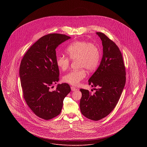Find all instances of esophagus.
<instances>
[{
    "instance_id": "obj_1",
    "label": "esophagus",
    "mask_w": 147,
    "mask_h": 147,
    "mask_svg": "<svg viewBox=\"0 0 147 147\" xmlns=\"http://www.w3.org/2000/svg\"><path fill=\"white\" fill-rule=\"evenodd\" d=\"M71 90L72 91H76L78 90V89L76 88H75V87H74V86H71Z\"/></svg>"
}]
</instances>
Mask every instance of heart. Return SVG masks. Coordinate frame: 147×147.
<instances>
[{
  "mask_svg": "<svg viewBox=\"0 0 147 147\" xmlns=\"http://www.w3.org/2000/svg\"><path fill=\"white\" fill-rule=\"evenodd\" d=\"M65 52L70 58L64 56H58L56 58V65L60 69L64 71L69 68L70 60H78V65L80 69L71 70L63 77L64 82L73 85H77L85 78V69L89 71L94 70L100 62V53L98 47L88 41L72 42L67 47Z\"/></svg>",
  "mask_w": 147,
  "mask_h": 147,
  "instance_id": "heart-1",
  "label": "heart"
}]
</instances>
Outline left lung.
<instances>
[{
    "label": "left lung",
    "instance_id": "8db88e82",
    "mask_svg": "<svg viewBox=\"0 0 147 147\" xmlns=\"http://www.w3.org/2000/svg\"><path fill=\"white\" fill-rule=\"evenodd\" d=\"M103 46V56L98 69L89 79L96 92L81 89L82 113L88 119L98 121L110 113L117 105L126 83V69L118 46L106 35L98 32Z\"/></svg>",
    "mask_w": 147,
    "mask_h": 147
}]
</instances>
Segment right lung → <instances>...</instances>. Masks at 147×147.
Segmentation results:
<instances>
[{
  "label": "right lung",
  "instance_id": "add662e5",
  "mask_svg": "<svg viewBox=\"0 0 147 147\" xmlns=\"http://www.w3.org/2000/svg\"><path fill=\"white\" fill-rule=\"evenodd\" d=\"M69 38L70 36L60 34L42 36L21 60L19 75L23 96L32 112L45 120L60 114L63 100L71 90L67 83L58 84L55 90L51 89L52 85L59 79L56 48Z\"/></svg>",
  "mask_w": 147,
  "mask_h": 147
}]
</instances>
